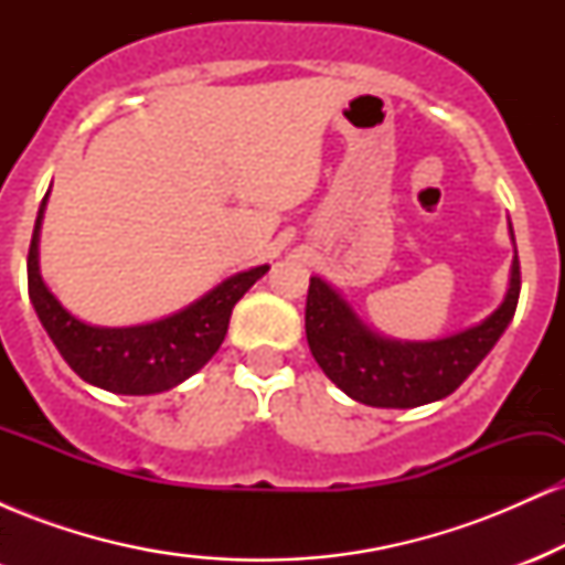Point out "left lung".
<instances>
[{
  "mask_svg": "<svg viewBox=\"0 0 565 565\" xmlns=\"http://www.w3.org/2000/svg\"><path fill=\"white\" fill-rule=\"evenodd\" d=\"M510 238L515 244L510 225ZM521 265L512 257L504 300L481 323L440 340H395L361 321L353 305L319 276H310L305 334L329 380L353 401L377 408H414L446 398L489 355L515 316Z\"/></svg>",
  "mask_w": 565,
  "mask_h": 565,
  "instance_id": "1",
  "label": "left lung"
}]
</instances>
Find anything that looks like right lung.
I'll return each mask as SVG.
<instances>
[{
	"mask_svg": "<svg viewBox=\"0 0 565 565\" xmlns=\"http://www.w3.org/2000/svg\"><path fill=\"white\" fill-rule=\"evenodd\" d=\"M50 191L39 204L29 246V297L57 353L89 385L119 395H153L178 387L199 372L223 345L228 321L246 289L270 265L242 270L206 291L196 302L159 321L135 327H95L76 319L39 274V231Z\"/></svg>",
	"mask_w": 565,
	"mask_h": 565,
	"instance_id": "1",
	"label": "right lung"
}]
</instances>
